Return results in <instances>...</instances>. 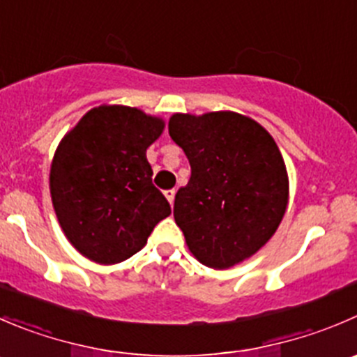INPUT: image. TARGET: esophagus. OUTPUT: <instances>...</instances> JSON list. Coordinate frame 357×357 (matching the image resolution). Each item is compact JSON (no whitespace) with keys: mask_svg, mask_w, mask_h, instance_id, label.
<instances>
[{"mask_svg":"<svg viewBox=\"0 0 357 357\" xmlns=\"http://www.w3.org/2000/svg\"><path fill=\"white\" fill-rule=\"evenodd\" d=\"M174 197H176V190L174 188L165 190V199H167L169 202H171V206H172V202H174Z\"/></svg>","mask_w":357,"mask_h":357,"instance_id":"34e87169","label":"esophagus"}]
</instances>
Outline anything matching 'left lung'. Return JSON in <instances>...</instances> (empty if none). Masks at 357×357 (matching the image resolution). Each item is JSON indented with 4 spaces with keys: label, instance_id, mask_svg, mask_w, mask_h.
Here are the masks:
<instances>
[{
    "label": "left lung",
    "instance_id": "obj_1",
    "mask_svg": "<svg viewBox=\"0 0 357 357\" xmlns=\"http://www.w3.org/2000/svg\"><path fill=\"white\" fill-rule=\"evenodd\" d=\"M169 134L192 167L174 199L188 249L220 271L244 261L275 234L288 206V172L274 137L234 112L176 113Z\"/></svg>",
    "mask_w": 357,
    "mask_h": 357
}]
</instances>
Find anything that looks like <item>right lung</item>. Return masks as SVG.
<instances>
[{
	"label": "right lung",
	"instance_id": "right-lung-1",
	"mask_svg": "<svg viewBox=\"0 0 357 357\" xmlns=\"http://www.w3.org/2000/svg\"><path fill=\"white\" fill-rule=\"evenodd\" d=\"M162 130V119L113 105L85 113L62 137L50 167L52 204L85 258L101 265L130 258L171 214L146 158Z\"/></svg>",
	"mask_w": 357,
	"mask_h": 357
}]
</instances>
